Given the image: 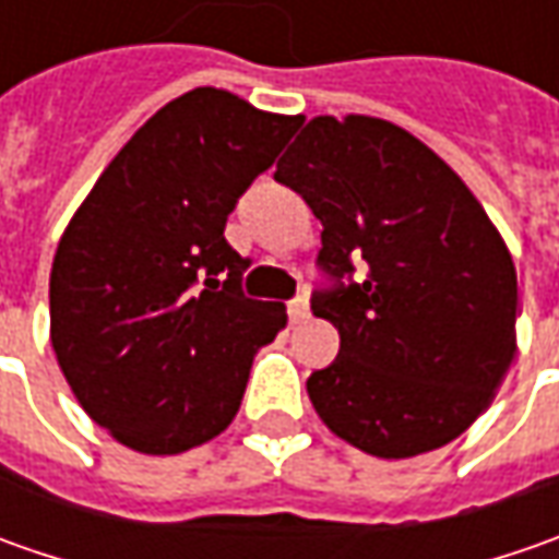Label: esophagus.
<instances>
[{
  "label": "esophagus",
  "instance_id": "34e87169",
  "mask_svg": "<svg viewBox=\"0 0 559 559\" xmlns=\"http://www.w3.org/2000/svg\"><path fill=\"white\" fill-rule=\"evenodd\" d=\"M308 313H311V305H308V298H305V295H298L295 301H289L292 323H301V320H308Z\"/></svg>",
  "mask_w": 559,
  "mask_h": 559
}]
</instances>
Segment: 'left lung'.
<instances>
[{
	"instance_id": "obj_1",
	"label": "left lung",
	"mask_w": 559,
	"mask_h": 559,
	"mask_svg": "<svg viewBox=\"0 0 559 559\" xmlns=\"http://www.w3.org/2000/svg\"><path fill=\"white\" fill-rule=\"evenodd\" d=\"M273 180L323 224L317 264L335 280L311 298L338 330V357L308 379L317 417L385 461L457 439L516 355V267L479 199L414 133L367 115L308 120Z\"/></svg>"
}]
</instances>
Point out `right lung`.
Here are the masks:
<instances>
[{"label":"right lung","mask_w":559,"mask_h":559,"mask_svg":"<svg viewBox=\"0 0 559 559\" xmlns=\"http://www.w3.org/2000/svg\"><path fill=\"white\" fill-rule=\"evenodd\" d=\"M301 120L199 86L145 120L74 211L49 335L80 407L120 444L183 454L236 417L286 308L242 295L248 261L224 226Z\"/></svg>","instance_id":"1"}]
</instances>
